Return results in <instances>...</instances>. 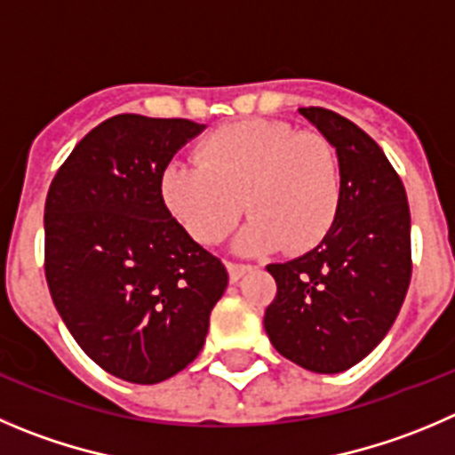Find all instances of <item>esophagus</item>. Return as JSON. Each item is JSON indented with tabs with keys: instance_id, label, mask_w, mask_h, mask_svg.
<instances>
[{
	"instance_id": "esophagus-1",
	"label": "esophagus",
	"mask_w": 455,
	"mask_h": 455,
	"mask_svg": "<svg viewBox=\"0 0 455 455\" xmlns=\"http://www.w3.org/2000/svg\"><path fill=\"white\" fill-rule=\"evenodd\" d=\"M252 270V266L248 263H236V261H228V272H230V281H239L245 272Z\"/></svg>"
}]
</instances>
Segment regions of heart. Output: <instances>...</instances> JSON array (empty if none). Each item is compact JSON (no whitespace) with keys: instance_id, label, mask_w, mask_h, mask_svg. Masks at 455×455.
I'll list each match as a JSON object with an SVG mask.
<instances>
[{"instance_id":"1","label":"heart","mask_w":455,"mask_h":455,"mask_svg":"<svg viewBox=\"0 0 455 455\" xmlns=\"http://www.w3.org/2000/svg\"><path fill=\"white\" fill-rule=\"evenodd\" d=\"M160 194L198 243H220L245 205L252 219L236 239L241 252L299 254L322 243L335 225L339 156L319 132L281 120H241L207 133L196 163H170Z\"/></svg>"}]
</instances>
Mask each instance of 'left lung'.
I'll return each instance as SVG.
<instances>
[{
  "label": "left lung",
  "instance_id": "1",
  "mask_svg": "<svg viewBox=\"0 0 455 455\" xmlns=\"http://www.w3.org/2000/svg\"><path fill=\"white\" fill-rule=\"evenodd\" d=\"M335 145L341 203L326 239L270 263L276 295L263 326L272 346L315 373H341L388 332L411 281V214L402 179L378 142L344 116L301 107Z\"/></svg>",
  "mask_w": 455,
  "mask_h": 455
}]
</instances>
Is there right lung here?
Wrapping results in <instances>:
<instances>
[{"mask_svg":"<svg viewBox=\"0 0 455 455\" xmlns=\"http://www.w3.org/2000/svg\"><path fill=\"white\" fill-rule=\"evenodd\" d=\"M185 118L120 114L68 154L44 207V272L73 339L107 373L156 384L196 360L228 288L219 257L172 216L160 176L201 133Z\"/></svg>","mask_w":455,"mask_h":455,"instance_id":"right-lung-1","label":"right lung"}]
</instances>
